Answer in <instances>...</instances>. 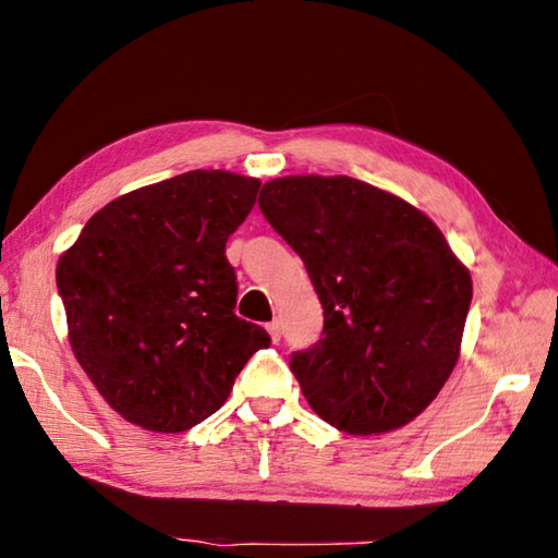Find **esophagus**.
Wrapping results in <instances>:
<instances>
[{
    "mask_svg": "<svg viewBox=\"0 0 558 558\" xmlns=\"http://www.w3.org/2000/svg\"><path fill=\"white\" fill-rule=\"evenodd\" d=\"M266 329H268V335H270L272 342H280V323H278V319H272V323H268Z\"/></svg>",
    "mask_w": 558,
    "mask_h": 558,
    "instance_id": "34e87169",
    "label": "esophagus"
}]
</instances>
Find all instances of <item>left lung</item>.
Segmentation results:
<instances>
[{"label": "left lung", "instance_id": "left-lung-1", "mask_svg": "<svg viewBox=\"0 0 558 558\" xmlns=\"http://www.w3.org/2000/svg\"><path fill=\"white\" fill-rule=\"evenodd\" d=\"M258 206L323 302L290 369L319 418L369 436L436 399L460 354L472 280L426 214L352 177H282Z\"/></svg>", "mask_w": 558, "mask_h": 558}]
</instances>
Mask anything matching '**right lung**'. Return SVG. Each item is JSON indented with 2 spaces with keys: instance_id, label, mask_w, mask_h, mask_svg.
Wrapping results in <instances>:
<instances>
[{
  "instance_id": "add662e5",
  "label": "right lung",
  "mask_w": 558,
  "mask_h": 558,
  "mask_svg": "<svg viewBox=\"0 0 558 558\" xmlns=\"http://www.w3.org/2000/svg\"><path fill=\"white\" fill-rule=\"evenodd\" d=\"M260 182L194 169L100 209L56 268L73 354L112 409L182 433L229 399L245 362L270 344L233 313L226 241Z\"/></svg>"
}]
</instances>
